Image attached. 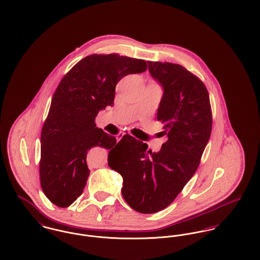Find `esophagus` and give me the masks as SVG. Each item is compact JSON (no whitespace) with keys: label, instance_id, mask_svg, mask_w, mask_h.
I'll return each mask as SVG.
<instances>
[{"label":"esophagus","instance_id":"1","mask_svg":"<svg viewBox=\"0 0 260 260\" xmlns=\"http://www.w3.org/2000/svg\"><path fill=\"white\" fill-rule=\"evenodd\" d=\"M125 135H127V133H124V132H122V133H120V135L118 136V138H117V139H118V140H121V139H122V138H123Z\"/></svg>","mask_w":260,"mask_h":260}]
</instances>
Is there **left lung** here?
<instances>
[{
    "label": "left lung",
    "mask_w": 260,
    "mask_h": 260,
    "mask_svg": "<svg viewBox=\"0 0 260 260\" xmlns=\"http://www.w3.org/2000/svg\"><path fill=\"white\" fill-rule=\"evenodd\" d=\"M148 70L163 88L157 120L168 140L158 152L125 135L109 166L123 182L121 194L135 211L153 214L168 207L195 174L212 132L210 97L204 83L179 64L148 61Z\"/></svg>",
    "instance_id": "obj_1"
}]
</instances>
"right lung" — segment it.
Here are the masks:
<instances>
[{
	"instance_id": "1",
	"label": "right lung",
	"mask_w": 260,
	"mask_h": 260,
	"mask_svg": "<svg viewBox=\"0 0 260 260\" xmlns=\"http://www.w3.org/2000/svg\"><path fill=\"white\" fill-rule=\"evenodd\" d=\"M146 69L145 60L93 54L60 81L40 138V185L51 203L66 208L83 193L90 175L86 157L92 147L116 148V138L98 128L95 119L101 110L114 105L121 78Z\"/></svg>"
}]
</instances>
